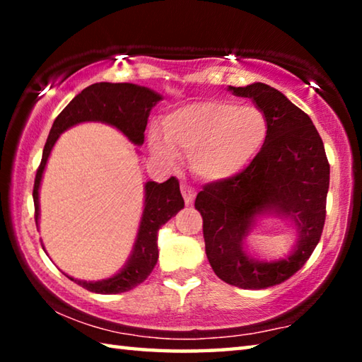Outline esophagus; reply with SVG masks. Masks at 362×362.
<instances>
[{"label":"esophagus","instance_id":"obj_1","mask_svg":"<svg viewBox=\"0 0 362 362\" xmlns=\"http://www.w3.org/2000/svg\"><path fill=\"white\" fill-rule=\"evenodd\" d=\"M180 192H182V196L183 199H185V203L189 204L194 198V188L189 187L188 183H180Z\"/></svg>","mask_w":362,"mask_h":362}]
</instances>
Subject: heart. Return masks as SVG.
Returning <instances> with one entry per match:
<instances>
[{
	"instance_id": "b5f03b06",
	"label": "heart",
	"mask_w": 362,
	"mask_h": 362,
	"mask_svg": "<svg viewBox=\"0 0 362 362\" xmlns=\"http://www.w3.org/2000/svg\"><path fill=\"white\" fill-rule=\"evenodd\" d=\"M164 136L153 132L155 155L174 161L177 150L189 155L192 169L203 179H228L260 155L269 121L260 107L206 100L175 110L164 119Z\"/></svg>"
}]
</instances>
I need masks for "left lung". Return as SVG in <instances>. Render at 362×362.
<instances>
[{"label": "left lung", "instance_id": "1", "mask_svg": "<svg viewBox=\"0 0 362 362\" xmlns=\"http://www.w3.org/2000/svg\"><path fill=\"white\" fill-rule=\"evenodd\" d=\"M267 113L269 136L249 166L228 179L207 183L194 207L203 217L206 255L214 273L241 289H267L302 268L321 240L326 222L330 166L313 121L272 86L233 88ZM274 210L296 222L299 246L287 259L260 262L243 247L257 213Z\"/></svg>", "mask_w": 362, "mask_h": 362}]
</instances>
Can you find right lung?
I'll use <instances>...</instances> for the list:
<instances>
[{"instance_id": "right-lung-1", "label": "right lung", "mask_w": 362, "mask_h": 362, "mask_svg": "<svg viewBox=\"0 0 362 362\" xmlns=\"http://www.w3.org/2000/svg\"><path fill=\"white\" fill-rule=\"evenodd\" d=\"M163 97L146 88L129 83H95L83 89L54 121L46 140L42 158L36 170L33 185L35 222L38 225L40 204L38 189L46 168L49 153L60 134L69 127L83 121H102L112 124L124 134L136 145L144 144V132L148 121L150 110ZM185 206L180 194L179 180L170 177L164 183L146 182L145 185V209L140 222L136 246L127 265L113 278L102 281H78L84 289L95 293H121L137 287L150 276L158 262L156 235L159 226L174 217Z\"/></svg>"}]
</instances>
